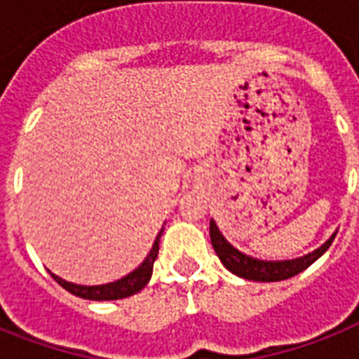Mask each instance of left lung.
Masks as SVG:
<instances>
[{
    "instance_id": "left-lung-1",
    "label": "left lung",
    "mask_w": 359,
    "mask_h": 359,
    "mask_svg": "<svg viewBox=\"0 0 359 359\" xmlns=\"http://www.w3.org/2000/svg\"><path fill=\"white\" fill-rule=\"evenodd\" d=\"M334 238L335 235H332V238L326 244L320 245L318 250H315L306 257L294 259V261H259V259L244 255L236 248H233L224 238V235L219 233L218 225L210 219V242H212L214 251L219 257V261L224 262V266L229 272L236 273L238 278L262 281V283H266V281H283V279H289L296 273L304 272L307 266H311L313 262L323 255L324 251L328 250Z\"/></svg>"
}]
</instances>
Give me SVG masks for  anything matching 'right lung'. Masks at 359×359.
<instances>
[{"label":"right lung","instance_id":"obj_1","mask_svg":"<svg viewBox=\"0 0 359 359\" xmlns=\"http://www.w3.org/2000/svg\"><path fill=\"white\" fill-rule=\"evenodd\" d=\"M163 229L160 231V235L154 240V245H152L151 253L147 255V259L141 262L140 268H135L134 272L128 273L126 278L115 281V283L108 285H98V287H83V285H74L65 281V279L57 278L55 273H52V278L57 281L63 289H67L69 292H72L74 296H80V298H86V300H119V298H126V296H132L135 292H140L152 276V266H154V261L158 257V250H160V236H162Z\"/></svg>","mask_w":359,"mask_h":359}]
</instances>
